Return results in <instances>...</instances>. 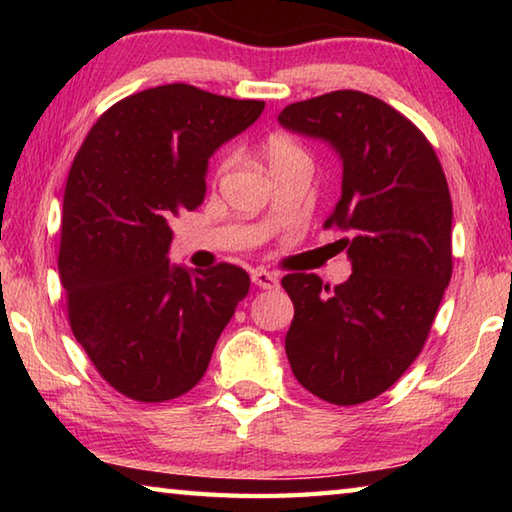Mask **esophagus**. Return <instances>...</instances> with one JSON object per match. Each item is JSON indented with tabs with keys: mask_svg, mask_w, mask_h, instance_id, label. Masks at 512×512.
<instances>
[{
	"mask_svg": "<svg viewBox=\"0 0 512 512\" xmlns=\"http://www.w3.org/2000/svg\"><path fill=\"white\" fill-rule=\"evenodd\" d=\"M250 280H253L255 287H259V289H277V287H280V280H277V277L273 273H268V271H253Z\"/></svg>",
	"mask_w": 512,
	"mask_h": 512,
	"instance_id": "1",
	"label": "esophagus"
}]
</instances>
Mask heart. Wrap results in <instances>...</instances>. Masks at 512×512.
I'll list each match as a JSON object with an SVG mask.
<instances>
[{
    "label": "heart",
    "mask_w": 512,
    "mask_h": 512,
    "mask_svg": "<svg viewBox=\"0 0 512 512\" xmlns=\"http://www.w3.org/2000/svg\"><path fill=\"white\" fill-rule=\"evenodd\" d=\"M264 153H266V160H268V164H271L273 171L282 169V167H291V164H311L309 151L289 135L268 137L264 144ZM232 162H235V155L225 153L219 160V164H216V173L228 171L232 167Z\"/></svg>",
    "instance_id": "1"
}]
</instances>
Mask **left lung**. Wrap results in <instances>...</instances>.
Segmentation results:
<instances>
[{
    "instance_id": "1",
    "label": "left lung",
    "mask_w": 512,
    "mask_h": 512,
    "mask_svg": "<svg viewBox=\"0 0 512 512\" xmlns=\"http://www.w3.org/2000/svg\"><path fill=\"white\" fill-rule=\"evenodd\" d=\"M280 124L341 155L343 194L325 228H341L352 275L329 284L289 273L284 350L309 393L352 406L388 391L418 359L452 280V196L427 137L402 112L357 90L291 103Z\"/></svg>"
}]
</instances>
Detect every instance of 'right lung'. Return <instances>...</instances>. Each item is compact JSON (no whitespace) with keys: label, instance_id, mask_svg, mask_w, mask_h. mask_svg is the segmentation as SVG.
I'll return each mask as SVG.
<instances>
[{"label":"right lung","instance_id":"right-lung-1","mask_svg":"<svg viewBox=\"0 0 512 512\" xmlns=\"http://www.w3.org/2000/svg\"><path fill=\"white\" fill-rule=\"evenodd\" d=\"M264 101L171 83L97 119L69 169L58 271L74 339L121 395L155 404L201 381L223 327L248 296L235 264H169V223L203 203L210 155Z\"/></svg>","mask_w":512,"mask_h":512}]
</instances>
